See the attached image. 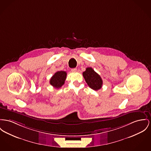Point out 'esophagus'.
Masks as SVG:
<instances>
[{
    "label": "esophagus",
    "instance_id": "esophagus-1",
    "mask_svg": "<svg viewBox=\"0 0 151 151\" xmlns=\"http://www.w3.org/2000/svg\"><path fill=\"white\" fill-rule=\"evenodd\" d=\"M71 70L72 72H76L77 70V69L76 68H74V69H71Z\"/></svg>",
    "mask_w": 151,
    "mask_h": 151
}]
</instances>
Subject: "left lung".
Wrapping results in <instances>:
<instances>
[{
	"mask_svg": "<svg viewBox=\"0 0 151 151\" xmlns=\"http://www.w3.org/2000/svg\"><path fill=\"white\" fill-rule=\"evenodd\" d=\"M82 74L86 82L91 89L94 91L100 89L102 86V78L91 68H87Z\"/></svg>",
	"mask_w": 151,
	"mask_h": 151,
	"instance_id": "8db88e82",
	"label": "left lung"
}]
</instances>
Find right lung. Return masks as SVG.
<instances>
[{
  "label": "right lung",
  "mask_w": 151,
  "mask_h": 151,
  "mask_svg": "<svg viewBox=\"0 0 151 151\" xmlns=\"http://www.w3.org/2000/svg\"><path fill=\"white\" fill-rule=\"evenodd\" d=\"M66 76L67 73L66 71H58L52 76L50 80V83L56 89H59L64 84Z\"/></svg>",
  "instance_id": "obj_1"
}]
</instances>
